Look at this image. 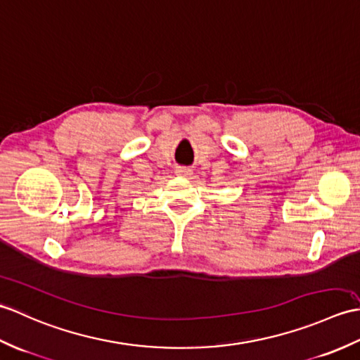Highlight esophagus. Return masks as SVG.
I'll list each match as a JSON object with an SVG mask.
<instances>
[{
  "label": "esophagus",
  "instance_id": "34e87169",
  "mask_svg": "<svg viewBox=\"0 0 360 360\" xmlns=\"http://www.w3.org/2000/svg\"><path fill=\"white\" fill-rule=\"evenodd\" d=\"M175 174L180 175V177H189V175H193V169L191 167H186V166H180L175 169Z\"/></svg>",
  "mask_w": 360,
  "mask_h": 360
}]
</instances>
